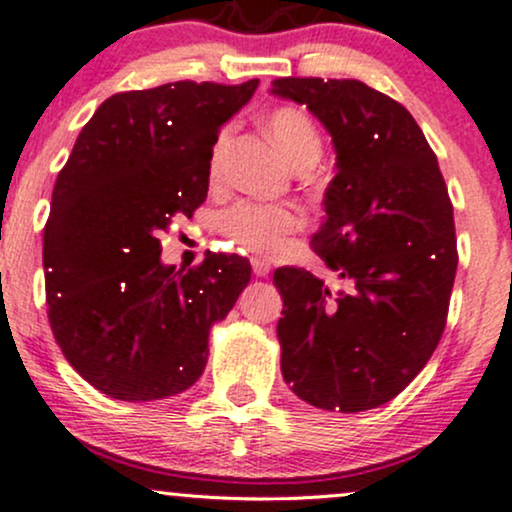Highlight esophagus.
Masks as SVG:
<instances>
[{"label":"esophagus","mask_w":512,"mask_h":512,"mask_svg":"<svg viewBox=\"0 0 512 512\" xmlns=\"http://www.w3.org/2000/svg\"><path fill=\"white\" fill-rule=\"evenodd\" d=\"M269 269H272V264L264 260V257H252V272L257 276H267Z\"/></svg>","instance_id":"1"}]
</instances>
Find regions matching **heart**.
<instances>
[{
    "mask_svg": "<svg viewBox=\"0 0 512 512\" xmlns=\"http://www.w3.org/2000/svg\"><path fill=\"white\" fill-rule=\"evenodd\" d=\"M267 129L276 146L289 161L310 168L322 154V137L315 120L296 105H281L267 115ZM228 142V129L216 137L209 158L211 180H219L221 158ZM303 226L301 209L286 202H264V199H240L216 216V228L238 248L255 255H274L286 245L293 233Z\"/></svg>",
    "mask_w": 512,
    "mask_h": 512,
    "instance_id": "b5f03b06",
    "label": "heart"
}]
</instances>
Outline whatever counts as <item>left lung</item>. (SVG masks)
<instances>
[{
  "instance_id": "left-lung-1",
  "label": "left lung",
  "mask_w": 512,
  "mask_h": 512,
  "mask_svg": "<svg viewBox=\"0 0 512 512\" xmlns=\"http://www.w3.org/2000/svg\"><path fill=\"white\" fill-rule=\"evenodd\" d=\"M272 93L308 105L337 149L325 221L310 248L332 291L281 267V373L317 409H375L407 387L443 337L457 272L452 202L438 158L402 103L356 79L284 76Z\"/></svg>"
}]
</instances>
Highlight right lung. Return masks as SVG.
Returning a JSON list of instances; mask_svg holds the SVG:
<instances>
[{
  "instance_id": "right-lung-1",
  "label": "right lung",
  "mask_w": 512,
  "mask_h": 512,
  "mask_svg": "<svg viewBox=\"0 0 512 512\" xmlns=\"http://www.w3.org/2000/svg\"><path fill=\"white\" fill-rule=\"evenodd\" d=\"M257 84L115 93L57 175L43 238L48 320L69 366L103 395L151 402L195 385L211 325L248 286L245 257L207 252L178 272L161 264L156 236L204 204L221 125Z\"/></svg>"
}]
</instances>
